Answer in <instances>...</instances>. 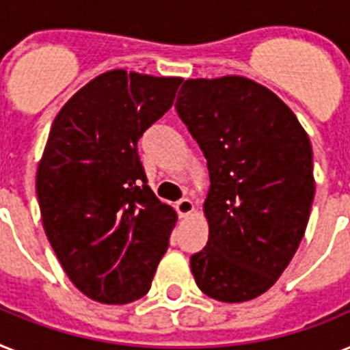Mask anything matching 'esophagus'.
<instances>
[{"label": "esophagus", "instance_id": "esophagus-1", "mask_svg": "<svg viewBox=\"0 0 350 350\" xmlns=\"http://www.w3.org/2000/svg\"><path fill=\"white\" fill-rule=\"evenodd\" d=\"M175 207H177V213L180 218H186V216H189L195 211V204L189 198H180Z\"/></svg>", "mask_w": 350, "mask_h": 350}]
</instances>
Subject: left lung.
Wrapping results in <instances>:
<instances>
[{"mask_svg": "<svg viewBox=\"0 0 350 350\" xmlns=\"http://www.w3.org/2000/svg\"><path fill=\"white\" fill-rule=\"evenodd\" d=\"M207 159L209 239L196 286L220 302L270 290L295 256L314 196L313 150L290 107L245 77L186 80L175 103Z\"/></svg>", "mask_w": 350, "mask_h": 350, "instance_id": "obj_1", "label": "left lung"}]
</instances>
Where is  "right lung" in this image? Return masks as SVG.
I'll return each mask as SVG.
<instances>
[{
	"label": "right lung",
	"mask_w": 350,
	"mask_h": 350,
	"mask_svg": "<svg viewBox=\"0 0 350 350\" xmlns=\"http://www.w3.org/2000/svg\"><path fill=\"white\" fill-rule=\"evenodd\" d=\"M182 78L112 69L69 98L37 168L51 248L78 290L102 304L146 295L177 213L150 189L137 154Z\"/></svg>",
	"instance_id": "1"
}]
</instances>
